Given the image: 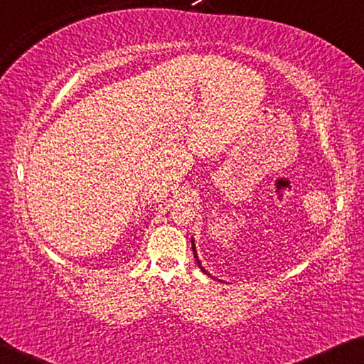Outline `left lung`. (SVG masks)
<instances>
[{"mask_svg":"<svg viewBox=\"0 0 364 364\" xmlns=\"http://www.w3.org/2000/svg\"><path fill=\"white\" fill-rule=\"evenodd\" d=\"M192 250H193V257H195V260H197V264H198V267L201 268V272H203V273H206V275H208V277H211V275H210V273H208V272H206L203 267H201V262H200V259H198L197 249H195V240H193V237H192ZM211 278H215V277H211Z\"/></svg>","mask_w":364,"mask_h":364,"instance_id":"1","label":"left lung"}]
</instances>
